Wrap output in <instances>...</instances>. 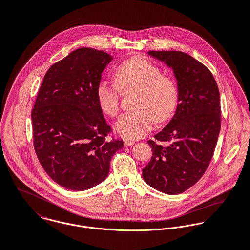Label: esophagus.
<instances>
[{"label":"esophagus","mask_w":250,"mask_h":250,"mask_svg":"<svg viewBox=\"0 0 250 250\" xmlns=\"http://www.w3.org/2000/svg\"><path fill=\"white\" fill-rule=\"evenodd\" d=\"M135 144L134 141H131V140H125L124 141V146H131Z\"/></svg>","instance_id":"esophagus-1"}]
</instances>
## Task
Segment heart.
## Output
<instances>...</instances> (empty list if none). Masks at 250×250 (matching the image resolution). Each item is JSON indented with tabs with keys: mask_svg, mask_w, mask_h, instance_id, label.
<instances>
[{
	"mask_svg": "<svg viewBox=\"0 0 250 250\" xmlns=\"http://www.w3.org/2000/svg\"><path fill=\"white\" fill-rule=\"evenodd\" d=\"M115 78L121 90H138L134 111L125 113L115 126L116 133L124 138L136 140L144 137L154 120L158 123L168 120L178 103L175 83L163 76L162 70L151 61L135 57L121 64ZM117 85L102 81L97 86V100L102 110L116 117L120 110V91Z\"/></svg>",
	"mask_w": 250,
	"mask_h": 250,
	"instance_id": "obj_1",
	"label": "heart"
}]
</instances>
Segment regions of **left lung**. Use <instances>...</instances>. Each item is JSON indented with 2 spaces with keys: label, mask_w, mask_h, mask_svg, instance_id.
I'll use <instances>...</instances> for the list:
<instances>
[{
  "label": "left lung",
  "mask_w": 250,
  "mask_h": 250,
  "mask_svg": "<svg viewBox=\"0 0 250 250\" xmlns=\"http://www.w3.org/2000/svg\"><path fill=\"white\" fill-rule=\"evenodd\" d=\"M148 55L172 69L178 104L166 127L147 142L153 153L143 177L160 192L179 194L203 176L213 156L221 125L219 90L210 71L184 52Z\"/></svg>",
  "instance_id": "left-lung-1"
}]
</instances>
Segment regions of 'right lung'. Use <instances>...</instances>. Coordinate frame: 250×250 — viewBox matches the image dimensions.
<instances>
[{"label": "right lung", "instance_id": "add662e5", "mask_svg": "<svg viewBox=\"0 0 250 250\" xmlns=\"http://www.w3.org/2000/svg\"><path fill=\"white\" fill-rule=\"evenodd\" d=\"M112 57L79 48L46 72L34 108V147L46 173L74 191L104 181L123 141L106 137L111 128L97 100V86Z\"/></svg>", "mask_w": 250, "mask_h": 250}]
</instances>
